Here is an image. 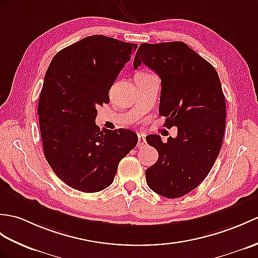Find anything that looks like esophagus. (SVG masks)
<instances>
[{"mask_svg": "<svg viewBox=\"0 0 258 258\" xmlns=\"http://www.w3.org/2000/svg\"><path fill=\"white\" fill-rule=\"evenodd\" d=\"M146 145V139L145 136H144L143 134H139V144H137V146L139 147H143Z\"/></svg>", "mask_w": 258, "mask_h": 258, "instance_id": "esophagus-1", "label": "esophagus"}]
</instances>
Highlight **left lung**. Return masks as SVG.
Segmentation results:
<instances>
[{
	"mask_svg": "<svg viewBox=\"0 0 258 258\" xmlns=\"http://www.w3.org/2000/svg\"><path fill=\"white\" fill-rule=\"evenodd\" d=\"M144 63L161 80L159 114L166 127L177 126L176 139L163 143L146 137L158 152L156 164L146 169L148 187L173 199L196 189L210 172L222 145L225 99L213 66L182 41L142 44L134 68Z\"/></svg>",
	"mask_w": 258,
	"mask_h": 258,
	"instance_id": "left-lung-1",
	"label": "left lung"
}]
</instances>
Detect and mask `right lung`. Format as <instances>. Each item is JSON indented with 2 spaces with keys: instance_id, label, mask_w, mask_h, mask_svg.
<instances>
[{
  "instance_id": "right-lung-1",
  "label": "right lung",
  "mask_w": 258,
  "mask_h": 258,
  "mask_svg": "<svg viewBox=\"0 0 258 258\" xmlns=\"http://www.w3.org/2000/svg\"><path fill=\"white\" fill-rule=\"evenodd\" d=\"M137 44L88 36L56 53L38 102L45 157L61 180L82 192H98L114 180L118 163L137 144L130 130H100L97 109Z\"/></svg>"
}]
</instances>
